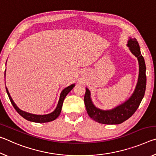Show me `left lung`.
I'll use <instances>...</instances> for the list:
<instances>
[{
  "instance_id": "left-lung-1",
  "label": "left lung",
  "mask_w": 156,
  "mask_h": 156,
  "mask_svg": "<svg viewBox=\"0 0 156 156\" xmlns=\"http://www.w3.org/2000/svg\"><path fill=\"white\" fill-rule=\"evenodd\" d=\"M127 46L132 54L138 58L139 63L138 83L131 96L124 103L112 109L102 110L93 104L91 99L90 91L86 88L84 101L87 112L91 119L99 123L105 125H118L125 122L136 112L144 96L147 84L144 59L142 56L139 44L136 38H129Z\"/></svg>"
}]
</instances>
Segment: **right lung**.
<instances>
[{
    "label": "right lung",
    "instance_id": "obj_1",
    "mask_svg": "<svg viewBox=\"0 0 156 156\" xmlns=\"http://www.w3.org/2000/svg\"><path fill=\"white\" fill-rule=\"evenodd\" d=\"M75 84H71L70 86L67 87L65 89H63L62 91L61 94H60V98H59V101L58 102L57 107L56 108L54 112H51V113H49V114H46V115H36V114H32V113H30L27 112H25L24 111H22L18 108L16 105L14 103V100H12V97L10 96V94L9 93L8 89L6 88V91L7 95H8L9 98L11 101V103L12 104L13 107H14V109L16 111L19 113V114L25 118V119L29 121H31V122H40V123H43V122H51V121H53L54 120H56V118L58 117L60 112H61V109H62V104H63V101L65 98V97L67 96V95L69 93L71 90L74 87Z\"/></svg>",
    "mask_w": 156,
    "mask_h": 156
}]
</instances>
